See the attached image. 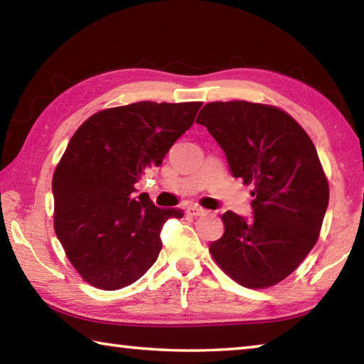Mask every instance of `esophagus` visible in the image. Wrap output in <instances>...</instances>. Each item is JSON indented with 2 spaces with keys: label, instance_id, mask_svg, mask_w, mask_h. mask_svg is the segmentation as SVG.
<instances>
[{
  "label": "esophagus",
  "instance_id": "34e87169",
  "mask_svg": "<svg viewBox=\"0 0 364 364\" xmlns=\"http://www.w3.org/2000/svg\"><path fill=\"white\" fill-rule=\"evenodd\" d=\"M186 213L189 215V217H202V215L207 213V210H204V208H200V207L191 205V207H188Z\"/></svg>",
  "mask_w": 364,
  "mask_h": 364
}]
</instances>
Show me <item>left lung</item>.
Segmentation results:
<instances>
[{
	"mask_svg": "<svg viewBox=\"0 0 364 364\" xmlns=\"http://www.w3.org/2000/svg\"><path fill=\"white\" fill-rule=\"evenodd\" d=\"M196 122L225 151L232 176L254 184V217L223 213L212 257L241 286L278 284L316 244L329 204L315 144L291 115L264 104L208 102Z\"/></svg>",
	"mask_w": 364,
	"mask_h": 364,
	"instance_id": "left-lung-1",
	"label": "left lung"
}]
</instances>
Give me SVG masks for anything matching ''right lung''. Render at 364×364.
<instances>
[{"mask_svg":"<svg viewBox=\"0 0 364 364\" xmlns=\"http://www.w3.org/2000/svg\"><path fill=\"white\" fill-rule=\"evenodd\" d=\"M202 102L101 110L73 134L53 176L54 231L80 276L117 291L138 281L162 249L160 231L181 208H160L134 184L193 127Z\"/></svg>","mask_w":364,"mask_h":364,"instance_id":"obj_1","label":"right lung"}]
</instances>
